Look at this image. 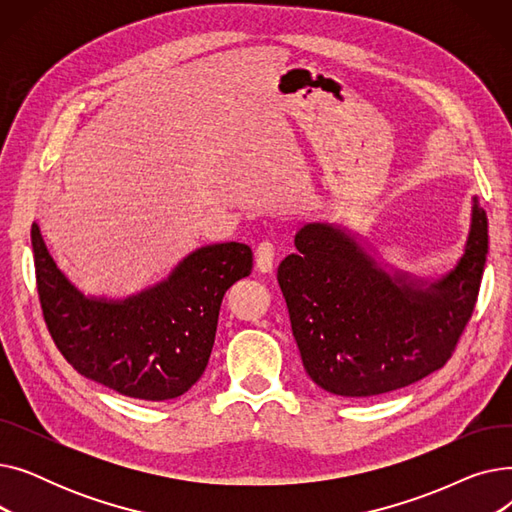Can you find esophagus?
Instances as JSON below:
<instances>
[{"label": "esophagus", "instance_id": "1", "mask_svg": "<svg viewBox=\"0 0 512 512\" xmlns=\"http://www.w3.org/2000/svg\"><path fill=\"white\" fill-rule=\"evenodd\" d=\"M276 263V249L272 242H261L255 251V265L261 274H270Z\"/></svg>", "mask_w": 512, "mask_h": 512}]
</instances>
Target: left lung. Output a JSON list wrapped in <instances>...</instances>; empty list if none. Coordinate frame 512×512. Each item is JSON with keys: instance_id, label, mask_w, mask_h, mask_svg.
Masks as SVG:
<instances>
[{"instance_id": "left-lung-1", "label": "left lung", "mask_w": 512, "mask_h": 512, "mask_svg": "<svg viewBox=\"0 0 512 512\" xmlns=\"http://www.w3.org/2000/svg\"><path fill=\"white\" fill-rule=\"evenodd\" d=\"M294 247L278 284L305 371L330 394L375 396L415 384L450 359L477 301L488 215L473 197L465 251L440 278L384 263L340 224L307 222Z\"/></svg>"}]
</instances>
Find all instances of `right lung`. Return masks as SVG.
I'll return each instance as SVG.
<instances>
[{"instance_id":"1","label":"right lung","mask_w":512,"mask_h":512,"mask_svg":"<svg viewBox=\"0 0 512 512\" xmlns=\"http://www.w3.org/2000/svg\"><path fill=\"white\" fill-rule=\"evenodd\" d=\"M45 324L64 359L87 380L139 400H170L207 367L226 290L247 278L253 251L218 242L188 253L161 282L124 299L85 294L51 257L33 222Z\"/></svg>"}]
</instances>
